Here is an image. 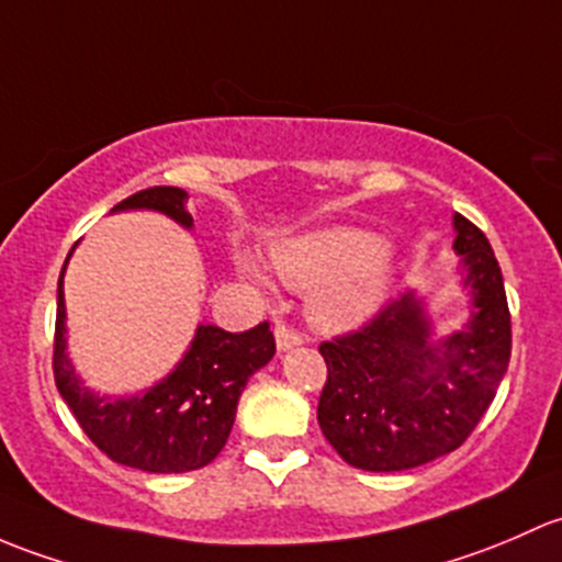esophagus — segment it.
<instances>
[{"label": "esophagus", "mask_w": 562, "mask_h": 562, "mask_svg": "<svg viewBox=\"0 0 562 562\" xmlns=\"http://www.w3.org/2000/svg\"><path fill=\"white\" fill-rule=\"evenodd\" d=\"M300 340H303V338H300V335L294 333L292 327H286V324H276V346H279V351L294 349Z\"/></svg>", "instance_id": "34e87169"}]
</instances>
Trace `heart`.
Segmentation results:
<instances>
[{
    "instance_id": "1",
    "label": "heart",
    "mask_w": 562,
    "mask_h": 562,
    "mask_svg": "<svg viewBox=\"0 0 562 562\" xmlns=\"http://www.w3.org/2000/svg\"><path fill=\"white\" fill-rule=\"evenodd\" d=\"M240 270L254 281L265 276L248 259ZM273 265L289 286L311 292V319L322 329H346L370 319L390 292V257L384 240L366 229L333 227L273 248Z\"/></svg>"
}]
</instances>
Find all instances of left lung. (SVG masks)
I'll use <instances>...</instances> for the list:
<instances>
[{
    "mask_svg": "<svg viewBox=\"0 0 562 562\" xmlns=\"http://www.w3.org/2000/svg\"><path fill=\"white\" fill-rule=\"evenodd\" d=\"M473 311L436 344L414 292L368 324L319 346L327 381L316 419L333 449L362 471H408L454 452L493 403L512 357V314L497 259L476 224L454 213Z\"/></svg>",
    "mask_w": 562,
    "mask_h": 562,
    "instance_id": "8db88e82",
    "label": "left lung"
}]
</instances>
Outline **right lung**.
Returning <instances> with one entry per match:
<instances>
[{
	"instance_id": "add662e5",
	"label": "right lung",
	"mask_w": 562,
	"mask_h": 562,
	"mask_svg": "<svg viewBox=\"0 0 562 562\" xmlns=\"http://www.w3.org/2000/svg\"><path fill=\"white\" fill-rule=\"evenodd\" d=\"M187 202L183 189L151 187L121 200L113 211H159L192 229ZM65 268L56 303L54 379L91 443L113 462L146 473H187L216 460L235 425L246 381L276 355L270 324L262 322L246 333L200 324L183 360L151 390L132 397L97 395L75 375L67 357Z\"/></svg>"
}]
</instances>
